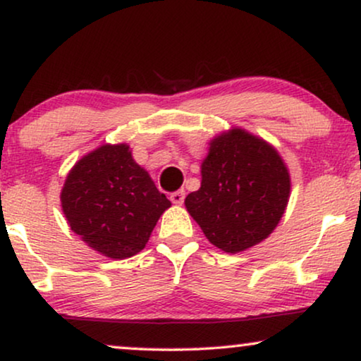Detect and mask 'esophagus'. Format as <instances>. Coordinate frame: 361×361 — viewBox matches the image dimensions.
Wrapping results in <instances>:
<instances>
[{
  "mask_svg": "<svg viewBox=\"0 0 361 361\" xmlns=\"http://www.w3.org/2000/svg\"><path fill=\"white\" fill-rule=\"evenodd\" d=\"M184 199H185V192L184 190H176V192H172V194H171V202H172V204H176V205L184 204Z\"/></svg>",
  "mask_w": 361,
  "mask_h": 361,
  "instance_id": "34e87169",
  "label": "esophagus"
}]
</instances>
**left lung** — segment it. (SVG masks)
<instances>
[{"label": "left lung", "instance_id": "left-lung-1", "mask_svg": "<svg viewBox=\"0 0 361 361\" xmlns=\"http://www.w3.org/2000/svg\"><path fill=\"white\" fill-rule=\"evenodd\" d=\"M289 190V172L278 152L236 128L210 142L202 185L185 197V207L212 245L240 253L276 228Z\"/></svg>", "mask_w": 361, "mask_h": 361}]
</instances>
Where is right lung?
<instances>
[{"label": "right lung", "mask_w": 361, "mask_h": 361, "mask_svg": "<svg viewBox=\"0 0 361 361\" xmlns=\"http://www.w3.org/2000/svg\"><path fill=\"white\" fill-rule=\"evenodd\" d=\"M61 200L71 228L113 259L140 253L171 207L126 145L102 146L78 161L68 172Z\"/></svg>", "instance_id": "add662e5"}]
</instances>
